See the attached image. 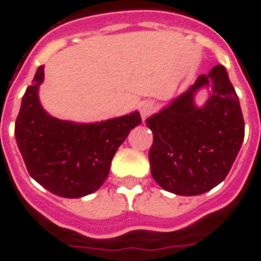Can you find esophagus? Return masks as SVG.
<instances>
[{
    "label": "esophagus",
    "mask_w": 261,
    "mask_h": 261,
    "mask_svg": "<svg viewBox=\"0 0 261 261\" xmlns=\"http://www.w3.org/2000/svg\"><path fill=\"white\" fill-rule=\"evenodd\" d=\"M140 110V115H142V119L145 121L147 116H150L154 111V104L151 101H143L139 107Z\"/></svg>",
    "instance_id": "34e87169"
}]
</instances>
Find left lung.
I'll use <instances>...</instances> for the list:
<instances>
[{"mask_svg":"<svg viewBox=\"0 0 261 261\" xmlns=\"http://www.w3.org/2000/svg\"><path fill=\"white\" fill-rule=\"evenodd\" d=\"M206 88L202 106L195 95ZM153 132L150 171L159 186L177 195H199L221 184L245 138L239 98L226 68L218 64L146 119Z\"/></svg>","mask_w":261,"mask_h":261,"instance_id":"left-lung-1","label":"left lung"}]
</instances>
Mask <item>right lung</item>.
I'll return each mask as SVG.
<instances>
[{
  "mask_svg": "<svg viewBox=\"0 0 261 261\" xmlns=\"http://www.w3.org/2000/svg\"><path fill=\"white\" fill-rule=\"evenodd\" d=\"M43 80L45 66H40L22 98L16 145L28 173L40 186L63 198L86 197L104 184L118 147L142 118L135 111L94 123L57 119L39 101Z\"/></svg>",
  "mask_w": 261,
  "mask_h": 261,
  "instance_id": "add662e5",
  "label": "right lung"
}]
</instances>
